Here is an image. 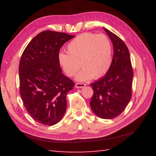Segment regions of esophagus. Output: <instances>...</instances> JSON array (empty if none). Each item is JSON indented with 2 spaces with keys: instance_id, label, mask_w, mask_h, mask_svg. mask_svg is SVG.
<instances>
[{
  "instance_id": "34e87169",
  "label": "esophagus",
  "mask_w": 156,
  "mask_h": 156,
  "mask_svg": "<svg viewBox=\"0 0 156 156\" xmlns=\"http://www.w3.org/2000/svg\"><path fill=\"white\" fill-rule=\"evenodd\" d=\"M86 86L85 84L83 83H76L75 84V87L76 88H83Z\"/></svg>"
}]
</instances>
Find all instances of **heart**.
<instances>
[{
	"instance_id": "1",
	"label": "heart",
	"mask_w": 156,
	"mask_h": 156,
	"mask_svg": "<svg viewBox=\"0 0 156 156\" xmlns=\"http://www.w3.org/2000/svg\"><path fill=\"white\" fill-rule=\"evenodd\" d=\"M67 52H59V64L66 75L76 76L78 81L98 79L108 72L112 63V45L104 34H84L74 38L67 45Z\"/></svg>"
}]
</instances>
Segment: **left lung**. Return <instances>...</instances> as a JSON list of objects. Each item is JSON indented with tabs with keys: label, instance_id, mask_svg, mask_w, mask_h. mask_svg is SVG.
<instances>
[{
	"label": "left lung",
	"instance_id": "8db88e82",
	"mask_svg": "<svg viewBox=\"0 0 156 156\" xmlns=\"http://www.w3.org/2000/svg\"><path fill=\"white\" fill-rule=\"evenodd\" d=\"M103 29L112 41L114 54L106 74L90 84L94 94L90 105L98 117L111 119L121 114L131 100L133 72L127 45L113 33Z\"/></svg>",
	"mask_w": 156,
	"mask_h": 156
}]
</instances>
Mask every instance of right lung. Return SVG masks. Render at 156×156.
I'll list each match as a JSON object with an SVG mask.
<instances>
[{
	"mask_svg": "<svg viewBox=\"0 0 156 156\" xmlns=\"http://www.w3.org/2000/svg\"><path fill=\"white\" fill-rule=\"evenodd\" d=\"M74 35L44 31L32 39L19 63L20 94L29 114L35 121L54 125L64 117L66 94L74 83L62 73L59 49Z\"/></svg>",
	"mask_w": 156,
	"mask_h": 156,
	"instance_id": "obj_1",
	"label": "right lung"
}]
</instances>
